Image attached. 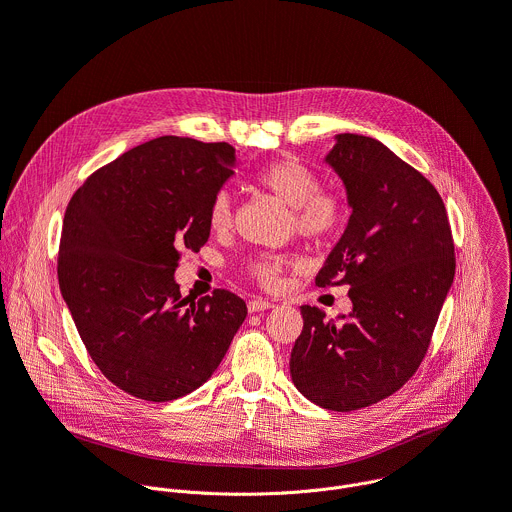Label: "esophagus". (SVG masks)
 Listing matches in <instances>:
<instances>
[{
	"instance_id": "esophagus-1",
	"label": "esophagus",
	"mask_w": 512,
	"mask_h": 512,
	"mask_svg": "<svg viewBox=\"0 0 512 512\" xmlns=\"http://www.w3.org/2000/svg\"><path fill=\"white\" fill-rule=\"evenodd\" d=\"M247 308H249V312H265V310H269V308H273V304L269 302V300H263V298H255V300H251L249 304H247Z\"/></svg>"
}]
</instances>
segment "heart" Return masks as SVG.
I'll return each mask as SVG.
<instances>
[{
	"label": "heart",
	"mask_w": 512,
	"mask_h": 512,
	"mask_svg": "<svg viewBox=\"0 0 512 512\" xmlns=\"http://www.w3.org/2000/svg\"><path fill=\"white\" fill-rule=\"evenodd\" d=\"M255 184L285 206L291 208L296 231L310 241H330L346 225L348 206L346 198L334 188H320V180L312 168L294 160L281 158L261 166ZM233 202L227 192H218L208 206V225L214 233H225L231 227ZM294 265V259L283 255L263 253L247 261V273L263 287H275L285 267Z\"/></svg>",
	"instance_id": "1"
}]
</instances>
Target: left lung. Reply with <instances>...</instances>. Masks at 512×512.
Returning <instances> with one entry per match:
<instances>
[{
  "label": "left lung",
  "instance_id": "8db88e82",
  "mask_svg": "<svg viewBox=\"0 0 512 512\" xmlns=\"http://www.w3.org/2000/svg\"><path fill=\"white\" fill-rule=\"evenodd\" d=\"M326 164L352 214L316 275L346 283L352 312L326 320L302 306L304 330L289 358L291 381L330 411L369 407L419 369L454 281L456 259L442 196L379 139L340 133Z\"/></svg>",
  "mask_w": 512,
  "mask_h": 512
}]
</instances>
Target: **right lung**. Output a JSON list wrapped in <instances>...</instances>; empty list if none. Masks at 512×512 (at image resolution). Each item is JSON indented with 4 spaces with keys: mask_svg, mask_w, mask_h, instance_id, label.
I'll return each mask as SVG.
<instances>
[{
    "mask_svg": "<svg viewBox=\"0 0 512 512\" xmlns=\"http://www.w3.org/2000/svg\"><path fill=\"white\" fill-rule=\"evenodd\" d=\"M229 143L164 135L97 170L68 202L58 283L99 371L145 401L204 385L247 316L227 289L182 298L180 251L210 237L208 206L233 176Z\"/></svg>",
    "mask_w": 512,
    "mask_h": 512,
    "instance_id": "right-lung-1",
    "label": "right lung"
}]
</instances>
